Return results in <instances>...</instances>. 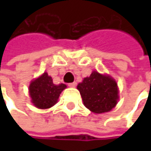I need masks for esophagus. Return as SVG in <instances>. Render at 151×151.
I'll use <instances>...</instances> for the list:
<instances>
[{
  "label": "esophagus",
  "instance_id": "1",
  "mask_svg": "<svg viewBox=\"0 0 151 151\" xmlns=\"http://www.w3.org/2000/svg\"><path fill=\"white\" fill-rule=\"evenodd\" d=\"M68 86H69L70 87H75L76 86H77V83H76V82H73V83L68 84Z\"/></svg>",
  "mask_w": 151,
  "mask_h": 151
}]
</instances>
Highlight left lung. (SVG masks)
Returning <instances> with one entry per match:
<instances>
[{
    "label": "left lung",
    "instance_id": "left-lung-1",
    "mask_svg": "<svg viewBox=\"0 0 151 151\" xmlns=\"http://www.w3.org/2000/svg\"><path fill=\"white\" fill-rule=\"evenodd\" d=\"M86 107L94 114L111 111L118 102L119 90L116 81L109 75L93 71L77 86Z\"/></svg>",
    "mask_w": 151,
    "mask_h": 151
}]
</instances>
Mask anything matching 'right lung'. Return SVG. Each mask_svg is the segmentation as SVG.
<instances>
[{"instance_id": "1", "label": "right lung", "mask_w": 151, "mask_h": 151, "mask_svg": "<svg viewBox=\"0 0 151 151\" xmlns=\"http://www.w3.org/2000/svg\"><path fill=\"white\" fill-rule=\"evenodd\" d=\"M65 88L66 86L65 84H53L51 77L47 73H44L40 77L31 81L29 93L33 105L40 109H46L58 102L60 93Z\"/></svg>"}]
</instances>
